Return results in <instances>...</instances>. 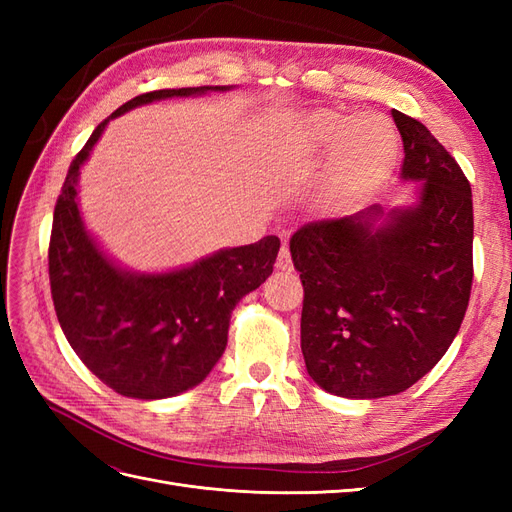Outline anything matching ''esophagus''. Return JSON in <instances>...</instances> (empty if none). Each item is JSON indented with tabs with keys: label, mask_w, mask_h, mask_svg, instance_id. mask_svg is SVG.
Segmentation results:
<instances>
[{
	"label": "esophagus",
	"mask_w": 512,
	"mask_h": 512,
	"mask_svg": "<svg viewBox=\"0 0 512 512\" xmlns=\"http://www.w3.org/2000/svg\"><path fill=\"white\" fill-rule=\"evenodd\" d=\"M275 267L280 269V271H292V258H290V250H288V245H282V247H280V254H277V262H275Z\"/></svg>",
	"instance_id": "esophagus-1"
}]
</instances>
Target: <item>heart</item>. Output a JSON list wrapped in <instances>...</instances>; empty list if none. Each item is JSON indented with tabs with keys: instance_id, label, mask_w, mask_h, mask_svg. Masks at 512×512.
<instances>
[{
	"instance_id": "heart-1",
	"label": "heart",
	"mask_w": 512,
	"mask_h": 512,
	"mask_svg": "<svg viewBox=\"0 0 512 512\" xmlns=\"http://www.w3.org/2000/svg\"><path fill=\"white\" fill-rule=\"evenodd\" d=\"M290 147L299 156H316L335 147L331 185L346 192L378 173L395 151L391 123L376 115L346 117L335 111H314L294 119L288 128Z\"/></svg>"
}]
</instances>
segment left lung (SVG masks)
<instances>
[{
  "label": "left lung",
  "instance_id": "1",
  "mask_svg": "<svg viewBox=\"0 0 512 512\" xmlns=\"http://www.w3.org/2000/svg\"><path fill=\"white\" fill-rule=\"evenodd\" d=\"M404 141V179L418 205L380 207L303 224L290 237L303 282L307 374L339 397L410 389L436 365L466 316L474 262L470 181L421 121L391 113Z\"/></svg>",
  "mask_w": 512,
  "mask_h": 512
}]
</instances>
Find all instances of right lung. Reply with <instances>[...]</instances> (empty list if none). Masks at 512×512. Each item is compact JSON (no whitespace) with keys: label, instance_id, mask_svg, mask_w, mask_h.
Listing matches in <instances>:
<instances>
[{"label":"right lung","instance_id":"1","mask_svg":"<svg viewBox=\"0 0 512 512\" xmlns=\"http://www.w3.org/2000/svg\"><path fill=\"white\" fill-rule=\"evenodd\" d=\"M228 87H181L141 94L113 119L153 100ZM70 164L53 213L49 280L57 320L72 350L108 389L134 399H164L203 382L228 342L235 305L273 273L280 239L220 250L196 265L160 275L121 271L87 235L76 181L104 126Z\"/></svg>","mask_w":512,"mask_h":512}]
</instances>
